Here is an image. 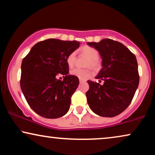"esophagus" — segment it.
<instances>
[{"label":"esophagus","mask_w":155,"mask_h":155,"mask_svg":"<svg viewBox=\"0 0 155 155\" xmlns=\"http://www.w3.org/2000/svg\"><path fill=\"white\" fill-rule=\"evenodd\" d=\"M85 81H86L85 80H83V79H79V82H80V83H83V82H85Z\"/></svg>","instance_id":"obj_1"}]
</instances>
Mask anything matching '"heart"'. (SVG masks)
I'll return each instance as SVG.
<instances>
[{
	"instance_id": "heart-1",
	"label": "heart",
	"mask_w": 155,
	"mask_h": 155,
	"mask_svg": "<svg viewBox=\"0 0 155 155\" xmlns=\"http://www.w3.org/2000/svg\"><path fill=\"white\" fill-rule=\"evenodd\" d=\"M81 51L83 54L88 57V60L86 64V67H92L94 68H97L99 66L98 56L99 53L96 49L92 47L84 46L81 49ZM76 60V53L71 52L69 56L67 57V62L69 67H72L75 63ZM71 74L72 75L76 76L81 79H86L89 76L92 75L93 71L89 68L86 69H79V68H75L71 71Z\"/></svg>"
}]
</instances>
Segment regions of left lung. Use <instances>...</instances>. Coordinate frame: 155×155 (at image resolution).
<instances>
[{
    "instance_id": "left-lung-1",
    "label": "left lung",
    "mask_w": 155,
    "mask_h": 155,
    "mask_svg": "<svg viewBox=\"0 0 155 155\" xmlns=\"http://www.w3.org/2000/svg\"><path fill=\"white\" fill-rule=\"evenodd\" d=\"M87 44L96 49L102 58V69L96 77L99 83L88 81V106L100 116H116L130 104L139 85L137 59L124 45L110 39Z\"/></svg>"
}]
</instances>
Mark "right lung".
<instances>
[{
	"label": "right lung",
	"mask_w": 155,
	"mask_h": 155,
	"mask_svg": "<svg viewBox=\"0 0 155 155\" xmlns=\"http://www.w3.org/2000/svg\"><path fill=\"white\" fill-rule=\"evenodd\" d=\"M76 41L48 39L32 47L21 64L20 87L27 102L36 113L58 118L69 110L79 78L69 74L67 57L79 47ZM63 75V81L57 79Z\"/></svg>",
	"instance_id": "1"
}]
</instances>
